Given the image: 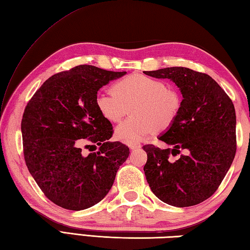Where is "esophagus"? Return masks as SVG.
<instances>
[{
    "label": "esophagus",
    "instance_id": "34e87169",
    "mask_svg": "<svg viewBox=\"0 0 250 250\" xmlns=\"http://www.w3.org/2000/svg\"><path fill=\"white\" fill-rule=\"evenodd\" d=\"M128 147L130 148V149H138V148H140L141 147V145L139 144V143H128Z\"/></svg>",
    "mask_w": 250,
    "mask_h": 250
}]
</instances>
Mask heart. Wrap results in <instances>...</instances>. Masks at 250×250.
Listing matches in <instances>:
<instances>
[{
	"label": "heart",
	"instance_id": "1",
	"mask_svg": "<svg viewBox=\"0 0 250 250\" xmlns=\"http://www.w3.org/2000/svg\"><path fill=\"white\" fill-rule=\"evenodd\" d=\"M96 106L103 119L117 123L133 106V116L117 126L116 138L125 143L144 140L177 119L181 98L163 82L143 74H131L114 83L113 90L98 91Z\"/></svg>",
	"mask_w": 250,
	"mask_h": 250
}]
</instances>
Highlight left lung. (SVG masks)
Here are the masks:
<instances>
[{
    "label": "left lung",
    "instance_id": "left-lung-1",
    "mask_svg": "<svg viewBox=\"0 0 250 250\" xmlns=\"http://www.w3.org/2000/svg\"><path fill=\"white\" fill-rule=\"evenodd\" d=\"M167 78L181 89L177 119L159 139L173 146H144V172L153 194L174 207L198 205L212 196L227 175L236 153V115L230 98L213 78L187 67L144 72ZM181 149L187 153L168 159Z\"/></svg>",
    "mask_w": 250,
    "mask_h": 250
}]
</instances>
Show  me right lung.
Returning <instances> with one entry per match:
<instances>
[{
	"label": "right lung",
	"mask_w": 250,
	"mask_h": 250,
	"mask_svg": "<svg viewBox=\"0 0 250 250\" xmlns=\"http://www.w3.org/2000/svg\"><path fill=\"white\" fill-rule=\"evenodd\" d=\"M125 74L78 65L46 79L27 103L21 119L23 158L53 204L74 211L95 206L128 158L126 145L109 141L113 126L95 103L99 89ZM86 141L98 146L96 153H82Z\"/></svg>",
	"instance_id": "obj_1"
}]
</instances>
